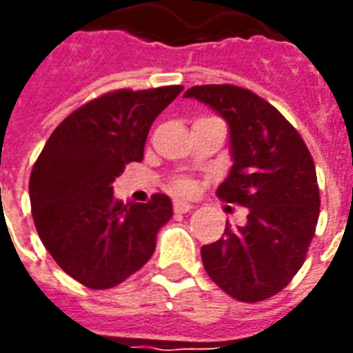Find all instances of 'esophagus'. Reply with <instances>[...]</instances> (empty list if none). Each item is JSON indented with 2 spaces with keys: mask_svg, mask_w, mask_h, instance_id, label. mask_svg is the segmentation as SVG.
<instances>
[{
  "mask_svg": "<svg viewBox=\"0 0 353 353\" xmlns=\"http://www.w3.org/2000/svg\"><path fill=\"white\" fill-rule=\"evenodd\" d=\"M192 210V204H189V202H174V212L176 214H187V212H191Z\"/></svg>",
  "mask_w": 353,
  "mask_h": 353,
  "instance_id": "obj_1",
  "label": "esophagus"
}]
</instances>
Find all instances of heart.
I'll use <instances>...</instances> for the list:
<instances>
[{
	"label": "heart",
	"instance_id": "heart-1",
	"mask_svg": "<svg viewBox=\"0 0 353 353\" xmlns=\"http://www.w3.org/2000/svg\"><path fill=\"white\" fill-rule=\"evenodd\" d=\"M172 189H174V192H177V194H189V192H192V181L191 179L181 177V179H176V181H174Z\"/></svg>",
	"mask_w": 353,
	"mask_h": 353
}]
</instances>
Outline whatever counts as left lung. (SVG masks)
I'll return each mask as SVG.
<instances>
[{
  "mask_svg": "<svg viewBox=\"0 0 353 353\" xmlns=\"http://www.w3.org/2000/svg\"><path fill=\"white\" fill-rule=\"evenodd\" d=\"M230 126L232 168L217 196L248 208L244 227H225L202 245L208 276L236 301L280 293L306 259L319 217V187L308 147L293 124L248 88L199 85L185 92Z\"/></svg>",
  "mask_w": 353,
  "mask_h": 353,
  "instance_id": "8db88e82",
  "label": "left lung"
}]
</instances>
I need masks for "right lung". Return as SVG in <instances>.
Masks as SVG:
<instances>
[{
	"label": "right lung",
	"instance_id": "right-lung-1",
	"mask_svg": "<svg viewBox=\"0 0 353 353\" xmlns=\"http://www.w3.org/2000/svg\"><path fill=\"white\" fill-rule=\"evenodd\" d=\"M181 85L111 90L65 117L30 176L35 229L57 265L90 289H109L151 259L172 202L157 192L124 204L111 183L128 162L143 161L153 121Z\"/></svg>",
	"mask_w": 353,
	"mask_h": 353
}]
</instances>
